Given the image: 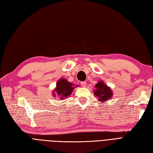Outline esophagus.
Here are the masks:
<instances>
[{"label": "esophagus", "instance_id": "34e87169", "mask_svg": "<svg viewBox=\"0 0 153 153\" xmlns=\"http://www.w3.org/2000/svg\"><path fill=\"white\" fill-rule=\"evenodd\" d=\"M80 84H81L82 86V87H84V88H85V87H86L87 84H86V82H82Z\"/></svg>", "mask_w": 153, "mask_h": 153}]
</instances>
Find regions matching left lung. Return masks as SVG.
Masks as SVG:
<instances>
[{
    "label": "left lung",
    "mask_w": 153,
    "mask_h": 153,
    "mask_svg": "<svg viewBox=\"0 0 153 153\" xmlns=\"http://www.w3.org/2000/svg\"><path fill=\"white\" fill-rule=\"evenodd\" d=\"M94 88L96 89L93 91V93L94 96L98 98V101L105 102L109 100L113 96V91L110 87L104 83V82L98 81Z\"/></svg>",
    "instance_id": "1"
}]
</instances>
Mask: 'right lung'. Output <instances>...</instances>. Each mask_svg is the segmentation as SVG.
Segmentation results:
<instances>
[{"label":"right lung","instance_id":"add662e5","mask_svg":"<svg viewBox=\"0 0 153 153\" xmlns=\"http://www.w3.org/2000/svg\"><path fill=\"white\" fill-rule=\"evenodd\" d=\"M79 86L68 82L65 78H62L57 81L56 88L53 91V97L54 98H58L60 100H64L71 95L76 87Z\"/></svg>","mask_w":153,"mask_h":153}]
</instances>
